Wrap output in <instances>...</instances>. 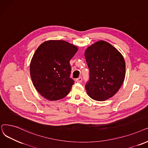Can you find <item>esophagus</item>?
<instances>
[{"label": "esophagus", "mask_w": 148, "mask_h": 148, "mask_svg": "<svg viewBox=\"0 0 148 148\" xmlns=\"http://www.w3.org/2000/svg\"><path fill=\"white\" fill-rule=\"evenodd\" d=\"M82 77H79L78 78H77V79H76V81L77 82H79V83L81 82H82Z\"/></svg>", "instance_id": "34e87169"}]
</instances>
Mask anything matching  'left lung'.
<instances>
[{
  "instance_id": "left-lung-1",
  "label": "left lung",
  "mask_w": 148,
  "mask_h": 148,
  "mask_svg": "<svg viewBox=\"0 0 148 148\" xmlns=\"http://www.w3.org/2000/svg\"><path fill=\"white\" fill-rule=\"evenodd\" d=\"M85 58L90 70L85 88L93 99L102 101L113 96L125 77V62L122 54L103 40L89 46Z\"/></svg>"
}]
</instances>
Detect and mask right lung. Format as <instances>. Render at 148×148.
Segmentation results:
<instances>
[{"label":"right lung","instance_id":"add662e5","mask_svg":"<svg viewBox=\"0 0 148 148\" xmlns=\"http://www.w3.org/2000/svg\"><path fill=\"white\" fill-rule=\"evenodd\" d=\"M78 47L64 40H49L41 44L30 64V75L38 92L49 101L66 97L74 84L70 78V60Z\"/></svg>","mask_w":148,"mask_h":148}]
</instances>
